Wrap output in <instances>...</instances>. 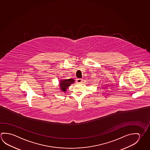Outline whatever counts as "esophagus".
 Returning a JSON list of instances; mask_svg holds the SVG:
<instances>
[{
	"mask_svg": "<svg viewBox=\"0 0 150 150\" xmlns=\"http://www.w3.org/2000/svg\"><path fill=\"white\" fill-rule=\"evenodd\" d=\"M77 83H81L83 82V79H76Z\"/></svg>",
	"mask_w": 150,
	"mask_h": 150,
	"instance_id": "esophagus-1",
	"label": "esophagus"
}]
</instances>
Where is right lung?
<instances>
[{
  "label": "right lung",
  "instance_id": "add662e5",
  "mask_svg": "<svg viewBox=\"0 0 150 150\" xmlns=\"http://www.w3.org/2000/svg\"><path fill=\"white\" fill-rule=\"evenodd\" d=\"M75 83V80L73 79H61L59 81V86L62 92L65 93L67 91V89L69 88L70 85Z\"/></svg>",
  "mask_w": 150,
  "mask_h": 150
}]
</instances>
